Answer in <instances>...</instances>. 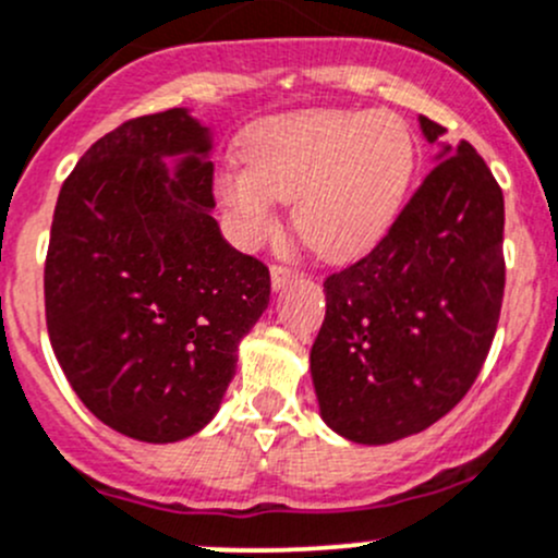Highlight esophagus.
<instances>
[{
  "instance_id": "obj_1",
  "label": "esophagus",
  "mask_w": 558,
  "mask_h": 558,
  "mask_svg": "<svg viewBox=\"0 0 558 558\" xmlns=\"http://www.w3.org/2000/svg\"><path fill=\"white\" fill-rule=\"evenodd\" d=\"M269 278H272V289L280 291L296 278V269L294 267H283V264H272V269H269Z\"/></svg>"
}]
</instances>
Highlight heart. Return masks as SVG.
I'll return each mask as SVG.
<instances>
[{
	"mask_svg": "<svg viewBox=\"0 0 558 558\" xmlns=\"http://www.w3.org/2000/svg\"><path fill=\"white\" fill-rule=\"evenodd\" d=\"M414 138L387 111L310 109L275 117L248 133L245 168L219 175L221 205L240 232L262 240L278 203L315 256L342 262L390 230L414 173Z\"/></svg>",
	"mask_w": 558,
	"mask_h": 558,
	"instance_id": "1",
	"label": "heart"
}]
</instances>
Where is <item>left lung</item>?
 I'll use <instances>...</instances> for the list:
<instances>
[{
  "label": "left lung",
  "mask_w": 558,
  "mask_h": 558,
  "mask_svg": "<svg viewBox=\"0 0 558 558\" xmlns=\"http://www.w3.org/2000/svg\"><path fill=\"white\" fill-rule=\"evenodd\" d=\"M430 173L361 262L328 275L310 353L320 417L355 444H392L449 414L476 383L500 320L502 190L468 141L420 117Z\"/></svg>",
  "instance_id": "obj_1"
}]
</instances>
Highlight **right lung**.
<instances>
[{
    "label": "right lung",
    "mask_w": 558,
    "mask_h": 558,
    "mask_svg": "<svg viewBox=\"0 0 558 558\" xmlns=\"http://www.w3.org/2000/svg\"><path fill=\"white\" fill-rule=\"evenodd\" d=\"M210 149L190 109L122 122L80 157L52 214V353L80 401L136 441L173 444L214 420L269 304V269L210 216Z\"/></svg>",
    "instance_id": "1"
}]
</instances>
